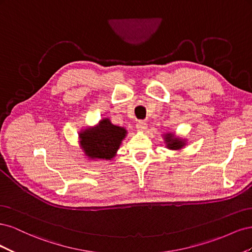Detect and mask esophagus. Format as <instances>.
Segmentation results:
<instances>
[{"mask_svg":"<svg viewBox=\"0 0 252 252\" xmlns=\"http://www.w3.org/2000/svg\"><path fill=\"white\" fill-rule=\"evenodd\" d=\"M135 127H136V130H138V131L144 132V131L146 130V129H147V124L145 123L144 121H139L138 123H136Z\"/></svg>","mask_w":252,"mask_h":252,"instance_id":"34e87169","label":"esophagus"}]
</instances>
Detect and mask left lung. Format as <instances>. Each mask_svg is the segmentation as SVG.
Masks as SVG:
<instances>
[{
	"instance_id": "1",
	"label": "left lung",
	"mask_w": 252,
	"mask_h": 252,
	"mask_svg": "<svg viewBox=\"0 0 252 252\" xmlns=\"http://www.w3.org/2000/svg\"><path fill=\"white\" fill-rule=\"evenodd\" d=\"M163 138L166 148H168L169 150H182L187 145V139L181 138L174 132H166L163 134Z\"/></svg>"
}]
</instances>
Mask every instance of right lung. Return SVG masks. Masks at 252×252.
<instances>
[{"label":"right lung","instance_id":"add662e5","mask_svg":"<svg viewBox=\"0 0 252 252\" xmlns=\"http://www.w3.org/2000/svg\"><path fill=\"white\" fill-rule=\"evenodd\" d=\"M126 135L127 130L124 127L113 125L109 119L104 118L94 126L81 129L79 145L87 159L111 161Z\"/></svg>","mask_w":252,"mask_h":252}]
</instances>
